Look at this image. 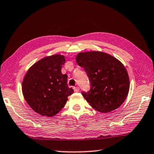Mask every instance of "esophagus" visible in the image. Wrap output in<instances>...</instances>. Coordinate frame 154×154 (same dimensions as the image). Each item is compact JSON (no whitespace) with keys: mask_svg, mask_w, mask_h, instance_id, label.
<instances>
[{"mask_svg":"<svg viewBox=\"0 0 154 154\" xmlns=\"http://www.w3.org/2000/svg\"><path fill=\"white\" fill-rule=\"evenodd\" d=\"M73 89H74V90H75V92H79V88L77 87V86L74 87Z\"/></svg>","mask_w":154,"mask_h":154,"instance_id":"34e87169","label":"esophagus"}]
</instances>
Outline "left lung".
<instances>
[{
	"instance_id": "obj_1",
	"label": "left lung",
	"mask_w": 154,
	"mask_h": 154,
	"mask_svg": "<svg viewBox=\"0 0 154 154\" xmlns=\"http://www.w3.org/2000/svg\"><path fill=\"white\" fill-rule=\"evenodd\" d=\"M77 62L86 72L90 82L82 94L96 111L108 113L124 102L129 91V77L118 60L100 51L79 53Z\"/></svg>"
}]
</instances>
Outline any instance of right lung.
Returning a JSON list of instances; mask_svg holds the SVG:
<instances>
[{"mask_svg":"<svg viewBox=\"0 0 154 154\" xmlns=\"http://www.w3.org/2000/svg\"><path fill=\"white\" fill-rule=\"evenodd\" d=\"M64 56L54 55L38 61L28 70L22 83L25 100L34 111L48 117L64 107L74 90L67 84V75L61 72Z\"/></svg>","mask_w":154,"mask_h":154,"instance_id":"obj_1","label":"right lung"}]
</instances>
